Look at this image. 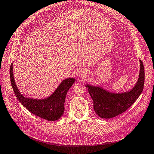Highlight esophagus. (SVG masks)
<instances>
[{
  "mask_svg": "<svg viewBox=\"0 0 154 154\" xmlns=\"http://www.w3.org/2000/svg\"><path fill=\"white\" fill-rule=\"evenodd\" d=\"M86 72L85 71H83V70H81V71H80V72H79V76H85L86 75Z\"/></svg>",
  "mask_w": 154,
  "mask_h": 154,
  "instance_id": "obj_1",
  "label": "esophagus"
}]
</instances>
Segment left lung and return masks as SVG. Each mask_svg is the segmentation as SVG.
Wrapping results in <instances>:
<instances>
[{
    "label": "left lung",
    "mask_w": 154,
    "mask_h": 154,
    "mask_svg": "<svg viewBox=\"0 0 154 154\" xmlns=\"http://www.w3.org/2000/svg\"><path fill=\"white\" fill-rule=\"evenodd\" d=\"M140 68L137 83L131 90L124 93L115 94L103 88L86 85L89 94L94 101L96 114L103 119H111L126 111L137 100L144 88V68L140 60Z\"/></svg>",
    "instance_id": "obj_1"
}]
</instances>
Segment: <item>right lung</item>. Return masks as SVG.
I'll return each instance as SVG.
<instances>
[{
	"label": "right lung",
	"instance_id": "obj_1",
	"mask_svg": "<svg viewBox=\"0 0 154 154\" xmlns=\"http://www.w3.org/2000/svg\"><path fill=\"white\" fill-rule=\"evenodd\" d=\"M10 76L12 87L17 99L29 112L49 121H57L63 115L66 95L72 85L74 83V78H69L64 80L54 93L47 98L35 100L27 98L20 94L14 78L12 64L10 68Z\"/></svg>",
	"mask_w": 154,
	"mask_h": 154
}]
</instances>
